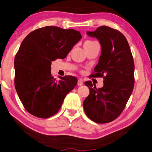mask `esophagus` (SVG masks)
Returning a JSON list of instances; mask_svg holds the SVG:
<instances>
[{"instance_id": "1", "label": "esophagus", "mask_w": 152, "mask_h": 152, "mask_svg": "<svg viewBox=\"0 0 152 152\" xmlns=\"http://www.w3.org/2000/svg\"><path fill=\"white\" fill-rule=\"evenodd\" d=\"M77 84H78V86H82L83 84V81L81 79H78Z\"/></svg>"}]
</instances>
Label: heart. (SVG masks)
I'll return each mask as SVG.
<instances>
[{"label": "heart", "instance_id": "obj_1", "mask_svg": "<svg viewBox=\"0 0 152 152\" xmlns=\"http://www.w3.org/2000/svg\"><path fill=\"white\" fill-rule=\"evenodd\" d=\"M94 42H95V41H86L85 43H84V45H83V46L88 45H90V44H91V43H94Z\"/></svg>", "mask_w": 152, "mask_h": 152}]
</instances>
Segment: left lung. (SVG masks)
I'll return each instance as SVG.
<instances>
[{"mask_svg": "<svg viewBox=\"0 0 152 152\" xmlns=\"http://www.w3.org/2000/svg\"><path fill=\"white\" fill-rule=\"evenodd\" d=\"M87 34L100 43L101 55L91 76L102 77L104 86L97 89L90 80L85 83L90 94L83 101V109L94 122L106 124L121 114L131 95L135 64L127 39L120 31L102 26Z\"/></svg>", "mask_w": 152, "mask_h": 152, "instance_id": "left-lung-1", "label": "left lung"}]
</instances>
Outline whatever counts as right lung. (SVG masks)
I'll use <instances>...</instances> for the list:
<instances>
[{"mask_svg":"<svg viewBox=\"0 0 152 152\" xmlns=\"http://www.w3.org/2000/svg\"><path fill=\"white\" fill-rule=\"evenodd\" d=\"M82 38L79 31L45 26L23 40L15 58V86L25 109L36 117L49 118L58 112L66 95L77 84L72 76L55 80L51 63L64 59Z\"/></svg>","mask_w":152,"mask_h":152,"instance_id":"right-lung-1","label":"right lung"}]
</instances>
